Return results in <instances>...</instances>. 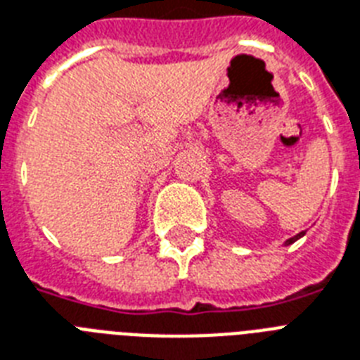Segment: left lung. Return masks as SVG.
Listing matches in <instances>:
<instances>
[{
  "mask_svg": "<svg viewBox=\"0 0 360 360\" xmlns=\"http://www.w3.org/2000/svg\"><path fill=\"white\" fill-rule=\"evenodd\" d=\"M304 232H307V230H303V232H299V234L294 236V238H290V240H286V241H284V245H292V243H294V241H297L299 238H301V236H304Z\"/></svg>",
  "mask_w": 360,
  "mask_h": 360,
  "instance_id": "obj_1",
  "label": "left lung"
}]
</instances>
